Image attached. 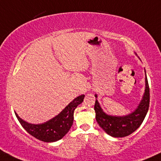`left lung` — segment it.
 I'll use <instances>...</instances> for the list:
<instances>
[{
	"instance_id": "8db88e82",
	"label": "left lung",
	"mask_w": 161,
	"mask_h": 161,
	"mask_svg": "<svg viewBox=\"0 0 161 161\" xmlns=\"http://www.w3.org/2000/svg\"><path fill=\"white\" fill-rule=\"evenodd\" d=\"M136 54V53H135ZM145 90L142 99L134 111L125 116H112L105 113L97 100V95H95L96 103L94 109L96 119L98 124L109 136L113 137H124L129 136L140 127L143 123L150 105V89L147 77L145 71Z\"/></svg>"
}]
</instances>
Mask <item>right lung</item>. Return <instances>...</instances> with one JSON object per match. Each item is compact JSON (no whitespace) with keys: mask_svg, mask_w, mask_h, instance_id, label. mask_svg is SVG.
<instances>
[{"mask_svg":"<svg viewBox=\"0 0 161 161\" xmlns=\"http://www.w3.org/2000/svg\"><path fill=\"white\" fill-rule=\"evenodd\" d=\"M84 97L85 95L76 97L57 116L43 123H29L19 117L16 112L14 113L24 129L34 137L46 143L55 142L64 137L70 130L74 120V111L83 102Z\"/></svg>","mask_w":161,"mask_h":161,"instance_id":"1","label":"right lung"}]
</instances>
